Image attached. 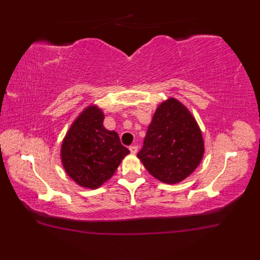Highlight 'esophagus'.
<instances>
[{"label":"esophagus","mask_w":260,"mask_h":260,"mask_svg":"<svg viewBox=\"0 0 260 260\" xmlns=\"http://www.w3.org/2000/svg\"><path fill=\"white\" fill-rule=\"evenodd\" d=\"M129 151H131L132 154H136L137 151H139V147H137L136 145H133V146L129 147Z\"/></svg>","instance_id":"1"}]
</instances>
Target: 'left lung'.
Listing matches in <instances>:
<instances>
[{"mask_svg":"<svg viewBox=\"0 0 260 260\" xmlns=\"http://www.w3.org/2000/svg\"><path fill=\"white\" fill-rule=\"evenodd\" d=\"M203 154L197 120L184 105L169 98L156 108L137 157L154 178L174 184L198 168Z\"/></svg>","mask_w":260,"mask_h":260,"instance_id":"obj_1","label":"left lung"}]
</instances>
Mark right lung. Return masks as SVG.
<instances>
[{
  "label": "right lung",
  "instance_id": "1",
  "mask_svg": "<svg viewBox=\"0 0 260 260\" xmlns=\"http://www.w3.org/2000/svg\"><path fill=\"white\" fill-rule=\"evenodd\" d=\"M104 113L95 105L85 108L70 126L61 145L66 172L80 186L97 189L114 175L128 148L118 134L103 125Z\"/></svg>",
  "mask_w": 260,
  "mask_h": 260
}]
</instances>
